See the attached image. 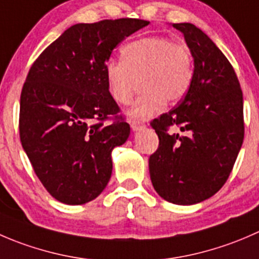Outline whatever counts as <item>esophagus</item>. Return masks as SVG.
Wrapping results in <instances>:
<instances>
[{
  "instance_id": "1",
  "label": "esophagus",
  "mask_w": 259,
  "mask_h": 259,
  "mask_svg": "<svg viewBox=\"0 0 259 259\" xmlns=\"http://www.w3.org/2000/svg\"><path fill=\"white\" fill-rule=\"evenodd\" d=\"M130 124H131V128H132V131H140L145 127V123L141 121H131Z\"/></svg>"
}]
</instances>
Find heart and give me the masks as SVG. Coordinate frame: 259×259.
Wrapping results in <instances>:
<instances>
[{
    "instance_id": "heart-1",
    "label": "heart",
    "mask_w": 259,
    "mask_h": 259,
    "mask_svg": "<svg viewBox=\"0 0 259 259\" xmlns=\"http://www.w3.org/2000/svg\"><path fill=\"white\" fill-rule=\"evenodd\" d=\"M121 54L122 61H107L104 76L111 97L123 106L132 102L141 81L145 92L128 111L130 118H150L166 101L175 103L186 96L193 80V56L188 46L152 36L127 44Z\"/></svg>"
}]
</instances>
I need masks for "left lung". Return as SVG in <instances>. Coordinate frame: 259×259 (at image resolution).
<instances>
[{
  "label": "left lung",
  "instance_id": "8db88e82",
  "mask_svg": "<svg viewBox=\"0 0 259 259\" xmlns=\"http://www.w3.org/2000/svg\"><path fill=\"white\" fill-rule=\"evenodd\" d=\"M194 59L191 85L168 113L151 122L158 148L148 168L156 193L172 204L206 200L229 178L244 138L243 93L232 64L195 25L172 24ZM181 132L171 135L168 126Z\"/></svg>",
  "mask_w": 259,
  "mask_h": 259
}]
</instances>
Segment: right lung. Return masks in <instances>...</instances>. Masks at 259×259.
I'll list each match as a JSON object with an SVG mask.
<instances>
[{"label":"right lung","mask_w":259,"mask_h":259,"mask_svg":"<svg viewBox=\"0 0 259 259\" xmlns=\"http://www.w3.org/2000/svg\"><path fill=\"white\" fill-rule=\"evenodd\" d=\"M148 24L73 25L30 68L20 99V140L44 188L60 203L92 201L111 179L112 151L126 142L130 124L118 116L104 65L119 42ZM112 116V124L104 123Z\"/></svg>","instance_id":"obj_1"}]
</instances>
